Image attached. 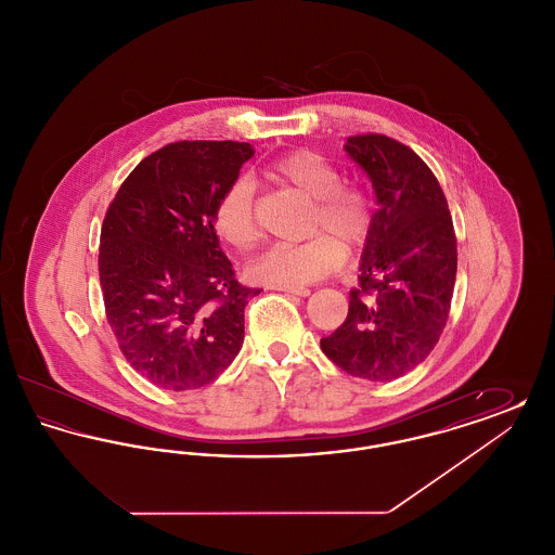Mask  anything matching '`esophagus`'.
<instances>
[{
	"label": "esophagus",
	"instance_id": "34e87169",
	"mask_svg": "<svg viewBox=\"0 0 555 555\" xmlns=\"http://www.w3.org/2000/svg\"><path fill=\"white\" fill-rule=\"evenodd\" d=\"M276 291H285V293H291V295H299V297H308L310 295V289L308 287H274Z\"/></svg>",
	"mask_w": 555,
	"mask_h": 555
}]
</instances>
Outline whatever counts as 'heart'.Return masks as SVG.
<instances>
[{
    "label": "heart",
    "mask_w": 555,
    "mask_h": 555,
    "mask_svg": "<svg viewBox=\"0 0 555 555\" xmlns=\"http://www.w3.org/2000/svg\"><path fill=\"white\" fill-rule=\"evenodd\" d=\"M266 177L276 185L312 199L308 235L299 245H272L249 264V276L270 287H301L345 264L344 245L366 247L372 235V204L362 186L344 183L341 170L312 150H295L274 159ZM214 229L227 243L247 249L260 238L256 189L249 179L227 186L211 211Z\"/></svg>",
    "instance_id": "obj_1"
}]
</instances>
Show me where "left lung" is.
<instances>
[{
  "mask_svg": "<svg viewBox=\"0 0 555 555\" xmlns=\"http://www.w3.org/2000/svg\"><path fill=\"white\" fill-rule=\"evenodd\" d=\"M345 152L370 177L378 210L344 324L320 347L351 376L393 380L435 349L448 322L457 243L443 189L408 145L353 134Z\"/></svg>",
  "mask_w": 555,
  "mask_h": 555,
  "instance_id": "8db88e82",
  "label": "left lung"
}]
</instances>
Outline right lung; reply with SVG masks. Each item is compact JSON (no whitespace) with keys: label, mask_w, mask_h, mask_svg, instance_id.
Wrapping results in <instances>:
<instances>
[{"label":"right lung","mask_w":555,"mask_h":555,"mask_svg":"<svg viewBox=\"0 0 555 555\" xmlns=\"http://www.w3.org/2000/svg\"><path fill=\"white\" fill-rule=\"evenodd\" d=\"M254 156L238 141H177L141 159L100 235L106 318L125 360L168 391L210 385L243 345L241 285L211 211Z\"/></svg>","instance_id":"right-lung-1"}]
</instances>
